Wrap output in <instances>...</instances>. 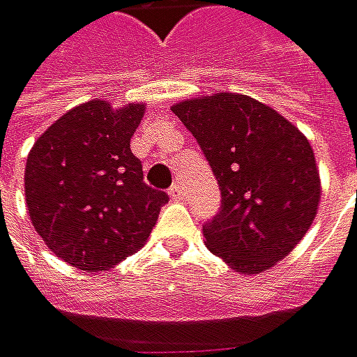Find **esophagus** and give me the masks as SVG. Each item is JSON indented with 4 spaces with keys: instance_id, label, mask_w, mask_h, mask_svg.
Returning <instances> with one entry per match:
<instances>
[{
    "instance_id": "esophagus-1",
    "label": "esophagus",
    "mask_w": 357,
    "mask_h": 357,
    "mask_svg": "<svg viewBox=\"0 0 357 357\" xmlns=\"http://www.w3.org/2000/svg\"><path fill=\"white\" fill-rule=\"evenodd\" d=\"M170 197H172L174 201H181V199H183V189H181V183H174V185L170 187Z\"/></svg>"
}]
</instances>
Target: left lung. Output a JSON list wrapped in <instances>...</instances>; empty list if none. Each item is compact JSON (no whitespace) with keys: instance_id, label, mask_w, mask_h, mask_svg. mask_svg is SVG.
<instances>
[{"instance_id":"left-lung-1","label":"left lung","mask_w":357,"mask_h":357,"mask_svg":"<svg viewBox=\"0 0 357 357\" xmlns=\"http://www.w3.org/2000/svg\"><path fill=\"white\" fill-rule=\"evenodd\" d=\"M201 146L221 191L203 225L207 248L240 274L280 262L317 215L321 185L309 140L289 119L238 93L172 105Z\"/></svg>"}]
</instances>
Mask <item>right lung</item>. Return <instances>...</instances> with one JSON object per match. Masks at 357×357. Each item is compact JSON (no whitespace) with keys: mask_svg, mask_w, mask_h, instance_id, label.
Masks as SVG:
<instances>
[{"mask_svg":"<svg viewBox=\"0 0 357 357\" xmlns=\"http://www.w3.org/2000/svg\"><path fill=\"white\" fill-rule=\"evenodd\" d=\"M144 103L114 109L87 101L59 117L32 146L24 172L34 229L64 262L109 270L146 243L168 203L144 183L130 138Z\"/></svg>","mask_w":357,"mask_h":357,"instance_id":"add662e5","label":"right lung"}]
</instances>
